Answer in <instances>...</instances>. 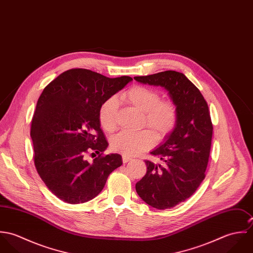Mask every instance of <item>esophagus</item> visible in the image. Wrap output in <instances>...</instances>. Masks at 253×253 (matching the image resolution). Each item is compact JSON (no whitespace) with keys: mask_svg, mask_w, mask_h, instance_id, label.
<instances>
[{"mask_svg":"<svg viewBox=\"0 0 253 253\" xmlns=\"http://www.w3.org/2000/svg\"><path fill=\"white\" fill-rule=\"evenodd\" d=\"M129 161H131V158H130V157L126 156V155H123V163H124V164H126V163H128Z\"/></svg>","mask_w":253,"mask_h":253,"instance_id":"1","label":"esophagus"}]
</instances>
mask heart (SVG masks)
I'll return each mask as SVG.
<instances>
[{
    "instance_id": "obj_1",
    "label": "heart",
    "mask_w": 253,
    "mask_h": 253,
    "mask_svg": "<svg viewBox=\"0 0 253 253\" xmlns=\"http://www.w3.org/2000/svg\"><path fill=\"white\" fill-rule=\"evenodd\" d=\"M121 99L143 114L142 127L148 130L131 133L122 131L111 141V149L126 156H135L150 149L157 141L167 139L174 130L178 121V111L171 100H161L155 89L143 85H133L121 95ZM119 102L116 97H109L100 106L98 119L100 126L107 132H113L118 126Z\"/></svg>"
}]
</instances>
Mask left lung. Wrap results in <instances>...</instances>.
<instances>
[{
    "label": "left lung",
    "instance_id": "obj_1",
    "mask_svg": "<svg viewBox=\"0 0 253 253\" xmlns=\"http://www.w3.org/2000/svg\"><path fill=\"white\" fill-rule=\"evenodd\" d=\"M134 80L166 88L177 107L174 130L151 152L161 164L145 161L147 172L135 185L147 205L171 209L190 198L206 177L213 130L209 106L199 88L182 73L169 70Z\"/></svg>",
    "mask_w": 253,
    "mask_h": 253
}]
</instances>
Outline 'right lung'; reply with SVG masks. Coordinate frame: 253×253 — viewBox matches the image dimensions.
Returning a JSON list of instances; mask_svg holds the SVG:
<instances>
[{
    "label": "right lung",
    "mask_w": 253,
    "mask_h": 253,
    "mask_svg": "<svg viewBox=\"0 0 253 253\" xmlns=\"http://www.w3.org/2000/svg\"><path fill=\"white\" fill-rule=\"evenodd\" d=\"M131 80L75 68L43 88L31 124L34 164L45 186L61 201L76 205L93 199L109 174L122 166L121 155H103L108 142L98 112ZM90 151L99 154L92 163L85 159Z\"/></svg>",
    "instance_id": "right-lung-1"
}]
</instances>
